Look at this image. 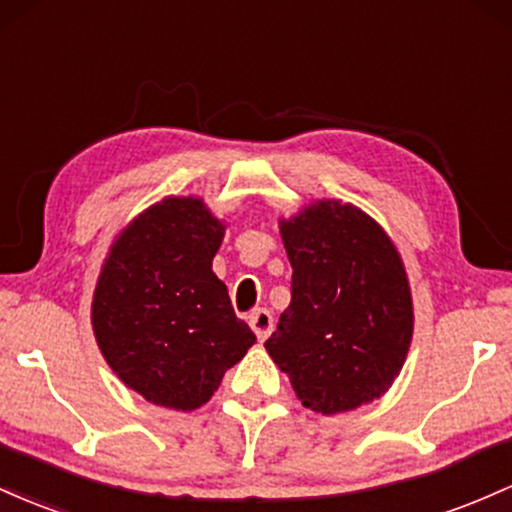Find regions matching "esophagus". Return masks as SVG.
I'll use <instances>...</instances> for the list:
<instances>
[{
    "mask_svg": "<svg viewBox=\"0 0 512 512\" xmlns=\"http://www.w3.org/2000/svg\"><path fill=\"white\" fill-rule=\"evenodd\" d=\"M249 326L254 329L258 341H266V338L271 336V331H273V314L268 312V309L258 307L249 314Z\"/></svg>",
    "mask_w": 512,
    "mask_h": 512,
    "instance_id": "1",
    "label": "esophagus"
}]
</instances>
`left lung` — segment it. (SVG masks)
Listing matches in <instances>:
<instances>
[{"label":"left lung","mask_w":512,"mask_h":512,"mask_svg":"<svg viewBox=\"0 0 512 512\" xmlns=\"http://www.w3.org/2000/svg\"><path fill=\"white\" fill-rule=\"evenodd\" d=\"M292 300L266 341L297 399L353 411L392 387L413 336L411 287L387 232L341 200H317L280 220Z\"/></svg>","instance_id":"obj_1"}]
</instances>
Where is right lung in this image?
I'll return each mask as SVG.
<instances>
[{
  "label": "right lung",
  "instance_id": "add662e5",
  "mask_svg": "<svg viewBox=\"0 0 512 512\" xmlns=\"http://www.w3.org/2000/svg\"><path fill=\"white\" fill-rule=\"evenodd\" d=\"M225 225L200 198H164L113 241L91 302L111 370L157 406L193 411L256 343L212 273Z\"/></svg>",
  "mask_w": 512,
  "mask_h": 512
}]
</instances>
